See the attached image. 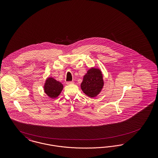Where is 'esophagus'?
Listing matches in <instances>:
<instances>
[{
	"mask_svg": "<svg viewBox=\"0 0 158 158\" xmlns=\"http://www.w3.org/2000/svg\"><path fill=\"white\" fill-rule=\"evenodd\" d=\"M75 82H74L73 81H70V82H67L66 84H67V85H70V84H73Z\"/></svg>",
	"mask_w": 158,
	"mask_h": 158,
	"instance_id": "34e87169",
	"label": "esophagus"
}]
</instances>
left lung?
<instances>
[{
	"label": "left lung",
	"instance_id": "1",
	"mask_svg": "<svg viewBox=\"0 0 158 158\" xmlns=\"http://www.w3.org/2000/svg\"><path fill=\"white\" fill-rule=\"evenodd\" d=\"M104 83L99 69L90 68L83 76L81 87L83 92L90 98L95 97L101 92Z\"/></svg>",
	"mask_w": 158,
	"mask_h": 158
}]
</instances>
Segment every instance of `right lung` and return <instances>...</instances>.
Instances as JSON below:
<instances>
[{
	"label": "right lung",
	"instance_id": "right-lung-1",
	"mask_svg": "<svg viewBox=\"0 0 158 158\" xmlns=\"http://www.w3.org/2000/svg\"><path fill=\"white\" fill-rule=\"evenodd\" d=\"M63 89V85L61 83L52 77L46 79L44 85V90L48 97L52 99L57 98L60 95Z\"/></svg>",
	"mask_w": 158,
	"mask_h": 158
}]
</instances>
